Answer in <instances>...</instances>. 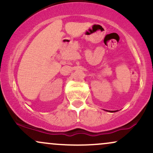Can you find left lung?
<instances>
[{"instance_id": "obj_1", "label": "left lung", "mask_w": 153, "mask_h": 153, "mask_svg": "<svg viewBox=\"0 0 153 153\" xmlns=\"http://www.w3.org/2000/svg\"><path fill=\"white\" fill-rule=\"evenodd\" d=\"M115 111H114V112H115ZM111 112H113V111H111Z\"/></svg>"}]
</instances>
